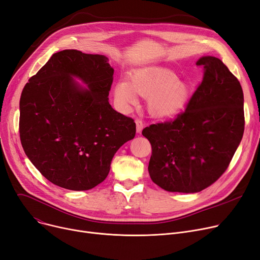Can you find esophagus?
Instances as JSON below:
<instances>
[{
  "label": "esophagus",
  "instance_id": "1",
  "mask_svg": "<svg viewBox=\"0 0 260 260\" xmlns=\"http://www.w3.org/2000/svg\"><path fill=\"white\" fill-rule=\"evenodd\" d=\"M135 123H137V131H138L139 133H141L142 130H143V128H144L143 121H142L140 118H137V119H135Z\"/></svg>",
  "mask_w": 260,
  "mask_h": 260
}]
</instances>
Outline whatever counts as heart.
<instances>
[{"label": "heart", "instance_id": "b5f03b06", "mask_svg": "<svg viewBox=\"0 0 260 260\" xmlns=\"http://www.w3.org/2000/svg\"><path fill=\"white\" fill-rule=\"evenodd\" d=\"M137 94L148 100V110L157 118H170L178 115L186 107L189 86L179 81L177 74L165 70L135 72L129 83L119 81L114 86L117 103L129 108L138 103Z\"/></svg>", "mask_w": 260, "mask_h": 260}]
</instances>
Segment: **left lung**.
<instances>
[{
  "label": "left lung",
  "instance_id": "left-lung-1",
  "mask_svg": "<svg viewBox=\"0 0 260 260\" xmlns=\"http://www.w3.org/2000/svg\"><path fill=\"white\" fill-rule=\"evenodd\" d=\"M203 79L175 119L152 123L142 134L152 152L148 171L171 192H198L228 169L244 131L243 92L219 58L197 61Z\"/></svg>",
  "mask_w": 260,
  "mask_h": 260
}]
</instances>
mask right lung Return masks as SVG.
Segmentation results:
<instances>
[{
  "mask_svg": "<svg viewBox=\"0 0 260 260\" xmlns=\"http://www.w3.org/2000/svg\"><path fill=\"white\" fill-rule=\"evenodd\" d=\"M114 70L103 55L64 49L29 78L20 98L24 151L49 182L89 190L105 181L111 160L137 126L109 104ZM83 80L82 89L71 78Z\"/></svg>",
  "mask_w": 260,
  "mask_h": 260,
  "instance_id": "right-lung-1",
  "label": "right lung"
}]
</instances>
